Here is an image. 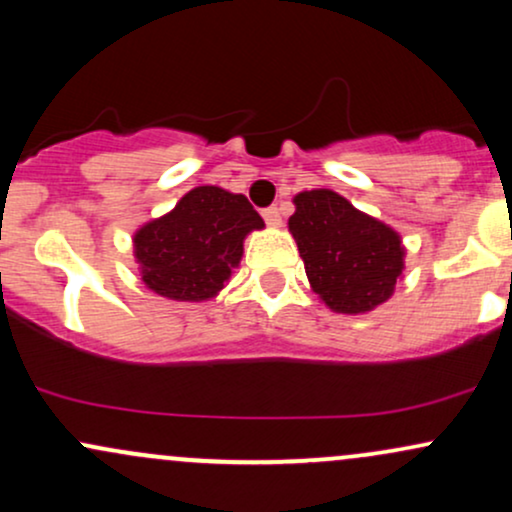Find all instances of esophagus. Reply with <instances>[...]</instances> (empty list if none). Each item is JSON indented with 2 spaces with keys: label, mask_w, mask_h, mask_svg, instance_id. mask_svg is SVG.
<instances>
[{
  "label": "esophagus",
  "mask_w": 512,
  "mask_h": 512,
  "mask_svg": "<svg viewBox=\"0 0 512 512\" xmlns=\"http://www.w3.org/2000/svg\"><path fill=\"white\" fill-rule=\"evenodd\" d=\"M262 216H264V221H267V226H281V211H279V207L262 209Z\"/></svg>",
  "instance_id": "34e87169"
}]
</instances>
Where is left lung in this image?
<instances>
[{"instance_id": "1", "label": "left lung", "mask_w": 512, "mask_h": 512, "mask_svg": "<svg viewBox=\"0 0 512 512\" xmlns=\"http://www.w3.org/2000/svg\"><path fill=\"white\" fill-rule=\"evenodd\" d=\"M289 228L310 286L337 313H366L392 296L404 269L402 240L332 190L301 192Z\"/></svg>"}]
</instances>
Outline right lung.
<instances>
[{"mask_svg":"<svg viewBox=\"0 0 512 512\" xmlns=\"http://www.w3.org/2000/svg\"><path fill=\"white\" fill-rule=\"evenodd\" d=\"M262 226L245 195L195 187L170 214L134 236L144 284L173 301H207L231 279L243 238Z\"/></svg>","mask_w":512,"mask_h":512,"instance_id":"obj_1","label":"right lung"}]
</instances>
